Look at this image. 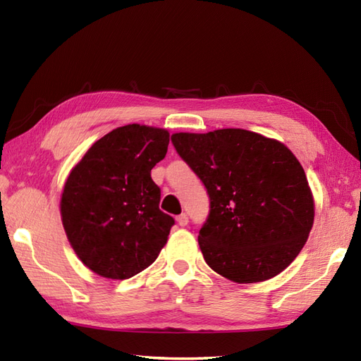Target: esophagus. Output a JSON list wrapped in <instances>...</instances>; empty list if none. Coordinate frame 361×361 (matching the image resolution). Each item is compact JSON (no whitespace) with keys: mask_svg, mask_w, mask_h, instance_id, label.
<instances>
[{"mask_svg":"<svg viewBox=\"0 0 361 361\" xmlns=\"http://www.w3.org/2000/svg\"><path fill=\"white\" fill-rule=\"evenodd\" d=\"M176 224H178L180 226H186L189 224V217L186 216V214H180V216L176 217Z\"/></svg>","mask_w":361,"mask_h":361,"instance_id":"obj_1","label":"esophagus"}]
</instances>
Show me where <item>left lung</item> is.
Masks as SVG:
<instances>
[{
    "mask_svg": "<svg viewBox=\"0 0 361 361\" xmlns=\"http://www.w3.org/2000/svg\"><path fill=\"white\" fill-rule=\"evenodd\" d=\"M172 142L209 194L198 234L206 264L237 283L286 270L315 217L307 176L287 145L242 128L173 133Z\"/></svg>",
    "mask_w": 361,
    "mask_h": 361,
    "instance_id": "8db88e82",
    "label": "left lung"
}]
</instances>
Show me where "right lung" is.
I'll use <instances>...</instances> for the list:
<instances>
[{
	"label": "right lung",
	"instance_id": "add662e5",
	"mask_svg": "<svg viewBox=\"0 0 361 361\" xmlns=\"http://www.w3.org/2000/svg\"><path fill=\"white\" fill-rule=\"evenodd\" d=\"M166 128L128 124L97 140L65 181L60 216L82 264L128 279L155 262L175 220L159 209L150 171L166 157Z\"/></svg>",
	"mask_w": 361,
	"mask_h": 361
}]
</instances>
